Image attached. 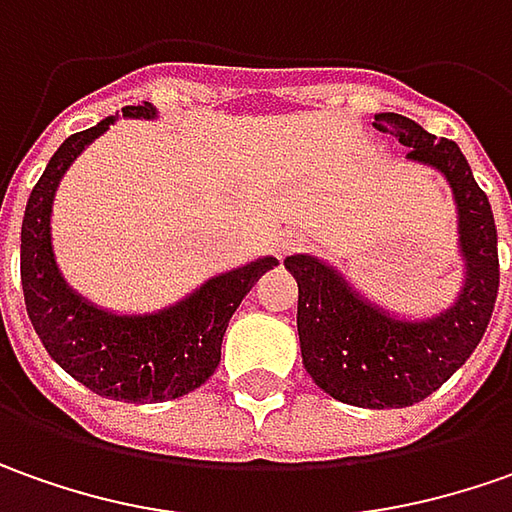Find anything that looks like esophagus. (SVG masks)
I'll return each mask as SVG.
<instances>
[{
	"label": "esophagus",
	"instance_id": "esophagus-1",
	"mask_svg": "<svg viewBox=\"0 0 512 512\" xmlns=\"http://www.w3.org/2000/svg\"><path fill=\"white\" fill-rule=\"evenodd\" d=\"M303 246V238L300 235H291V232H283L280 238H277V255L286 257L291 255L294 249H300Z\"/></svg>",
	"mask_w": 512,
	"mask_h": 512
}]
</instances>
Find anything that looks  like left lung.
<instances>
[{
  "instance_id": "left-lung-1",
  "label": "left lung",
  "mask_w": 512,
  "mask_h": 512,
  "mask_svg": "<svg viewBox=\"0 0 512 512\" xmlns=\"http://www.w3.org/2000/svg\"><path fill=\"white\" fill-rule=\"evenodd\" d=\"M379 133L411 147L408 158L448 178L459 209L465 289L431 320H397L345 283L323 260L286 257L297 277V334L303 365L328 397L357 408H405L448 382L485 337L499 294V249L490 201L456 141L433 138L397 113L374 115Z\"/></svg>"
}]
</instances>
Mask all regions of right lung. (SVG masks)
I'll return each instance as SVG.
<instances>
[{
	"label": "right lung",
	"instance_id": "obj_1",
	"mask_svg": "<svg viewBox=\"0 0 512 512\" xmlns=\"http://www.w3.org/2000/svg\"><path fill=\"white\" fill-rule=\"evenodd\" d=\"M127 118H155L150 101L124 107ZM104 118L84 133L70 135L33 186L22 221V291L27 317L47 354L98 397L121 402H167L201 388L221 362V343L246 291L272 266L260 257L218 274L178 306L144 317H118L81 300L62 280L50 246L53 195L79 152L107 133Z\"/></svg>",
	"mask_w": 512,
	"mask_h": 512
}]
</instances>
